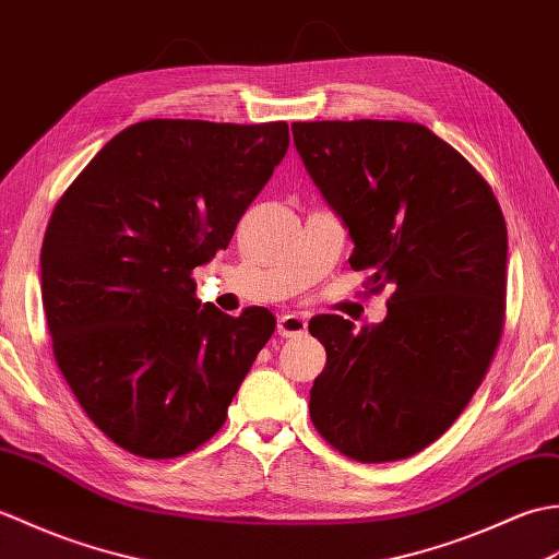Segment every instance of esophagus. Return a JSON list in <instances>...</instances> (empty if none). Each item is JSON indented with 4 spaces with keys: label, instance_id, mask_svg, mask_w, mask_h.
<instances>
[{
    "label": "esophagus",
    "instance_id": "esophagus-1",
    "mask_svg": "<svg viewBox=\"0 0 559 559\" xmlns=\"http://www.w3.org/2000/svg\"><path fill=\"white\" fill-rule=\"evenodd\" d=\"M306 330H308V320L296 313L280 316L277 320V332L282 337H299V334H304Z\"/></svg>",
    "mask_w": 559,
    "mask_h": 559
}]
</instances>
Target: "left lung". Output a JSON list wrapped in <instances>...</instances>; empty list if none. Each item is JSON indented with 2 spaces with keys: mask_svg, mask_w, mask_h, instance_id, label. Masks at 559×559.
<instances>
[{
  "mask_svg": "<svg viewBox=\"0 0 559 559\" xmlns=\"http://www.w3.org/2000/svg\"><path fill=\"white\" fill-rule=\"evenodd\" d=\"M294 145L349 229L354 270L388 318L354 332L311 320L328 361L311 418L356 462L406 459L448 430L486 376L504 325L507 225L488 181L412 121H296Z\"/></svg>",
  "mask_w": 559,
  "mask_h": 559,
  "instance_id": "8db88e82",
  "label": "left lung"
}]
</instances>
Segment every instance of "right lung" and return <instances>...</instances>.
<instances>
[{"mask_svg":"<svg viewBox=\"0 0 559 559\" xmlns=\"http://www.w3.org/2000/svg\"><path fill=\"white\" fill-rule=\"evenodd\" d=\"M287 147L284 121L147 119L55 205L40 253L55 358L121 450L175 459L225 424L275 316L201 306L191 272L229 246Z\"/></svg>","mask_w":559,"mask_h":559,"instance_id":"right-lung-1","label":"right lung"}]
</instances>
